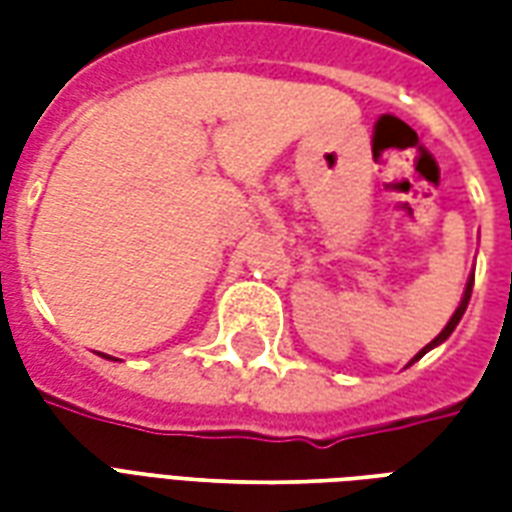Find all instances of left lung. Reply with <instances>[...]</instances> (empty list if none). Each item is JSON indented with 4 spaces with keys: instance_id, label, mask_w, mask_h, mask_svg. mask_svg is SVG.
<instances>
[{
    "instance_id": "obj_1",
    "label": "left lung",
    "mask_w": 512,
    "mask_h": 512,
    "mask_svg": "<svg viewBox=\"0 0 512 512\" xmlns=\"http://www.w3.org/2000/svg\"><path fill=\"white\" fill-rule=\"evenodd\" d=\"M472 285H474V277H469V282H466V290H463V299H461V304H458V310H455V315H452V318H450V323H447V326H444V332H441L439 337H436V340H433V343L425 345V348H422V351H419V354L414 356V359H411V362H417L419 356H425V354H428V351H430V348H433V345L444 343V340H447V337H450L452 329H455V326H458V321H461V318H463V312H466V307H469V299H472Z\"/></svg>"
}]
</instances>
